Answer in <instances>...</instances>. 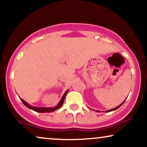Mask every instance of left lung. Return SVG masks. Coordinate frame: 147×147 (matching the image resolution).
Returning a JSON list of instances; mask_svg holds the SVG:
<instances>
[{"instance_id": "obj_1", "label": "left lung", "mask_w": 147, "mask_h": 147, "mask_svg": "<svg viewBox=\"0 0 147 147\" xmlns=\"http://www.w3.org/2000/svg\"><path fill=\"white\" fill-rule=\"evenodd\" d=\"M125 100H126V99H125ZM125 100H124V102H125ZM124 102H123V103H122V104H120V105H119V106H117V107L114 108V109H111V110H109V111H106V113H108V112H111V111H115V110H116V109H118V108H119V107H120V106H122L123 104H124ZM97 111V112H98V113H99V112H100V111ZM103 112H104V111H103Z\"/></svg>"}]
</instances>
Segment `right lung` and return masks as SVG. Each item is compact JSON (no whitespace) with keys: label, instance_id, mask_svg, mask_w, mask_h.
<instances>
[{"label":"right lung","instance_id":"obj_1","mask_svg":"<svg viewBox=\"0 0 147 147\" xmlns=\"http://www.w3.org/2000/svg\"><path fill=\"white\" fill-rule=\"evenodd\" d=\"M68 90H67L65 92V93L63 94V97H62V98L61 99L60 102H59V104H57L56 106H55V107H35V106H32L31 105H30L28 103H27L25 101L23 100V99H21V102L24 104V105L25 106H27V107L28 108V109H32V110L36 111V112H38V113H50V112H53V111L57 110V109H59V108L61 107V106L63 105V102H64V99H65V96H66L67 93H68Z\"/></svg>","mask_w":147,"mask_h":147}]
</instances>
